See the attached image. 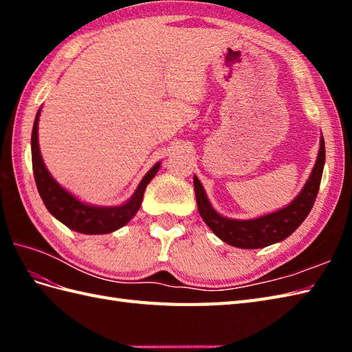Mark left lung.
<instances>
[{
    "label": "left lung",
    "mask_w": 352,
    "mask_h": 352,
    "mask_svg": "<svg viewBox=\"0 0 352 352\" xmlns=\"http://www.w3.org/2000/svg\"><path fill=\"white\" fill-rule=\"evenodd\" d=\"M324 164L325 144L324 138H320L316 163L313 166L307 183L304 184V188L298 193V197L289 206L283 207L274 213L260 216V218L256 219H230L219 214L212 207L210 201H208L206 195L203 184H201L198 177L195 175L193 177V186H195V197L201 218L204 219L207 227L221 241L228 245H233L236 248L257 250L281 242L294 233L309 216L318 197Z\"/></svg>",
    "instance_id": "1"
}]
</instances>
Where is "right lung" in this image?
I'll list each match as a JSON object with an SVG mask.
<instances>
[{
	"label": "right lung",
	"instance_id": "add662e5",
	"mask_svg": "<svg viewBox=\"0 0 352 352\" xmlns=\"http://www.w3.org/2000/svg\"><path fill=\"white\" fill-rule=\"evenodd\" d=\"M39 116L41 109L37 110L34 119L33 131H32V162H33V174L37 190L43 201L48 212L56 219L65 223L66 227L78 231L83 234H107L111 231H116L125 223H129L134 214L140 208L142 199L148 183L153 180L157 170L160 169V162L146 172V175L142 178L136 192L133 197L124 203L122 206L115 207H100L81 203L80 199L63 189L52 175L48 172L47 166L42 160L39 142H37V129H39Z\"/></svg>",
	"mask_w": 352,
	"mask_h": 352
}]
</instances>
